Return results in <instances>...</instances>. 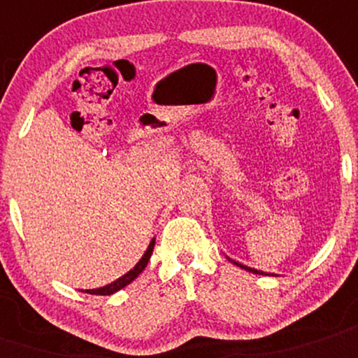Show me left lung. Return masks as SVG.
<instances>
[{
    "label": "left lung",
    "instance_id": "obj_1",
    "mask_svg": "<svg viewBox=\"0 0 358 358\" xmlns=\"http://www.w3.org/2000/svg\"><path fill=\"white\" fill-rule=\"evenodd\" d=\"M225 257H227V255H225ZM227 260H231L232 264H236V266H238V267H241V269H245V271H248V273H253V275H266V276H267V273H264V271H259V269H253V267H248V266H245V264L238 262V260H232L231 257H227Z\"/></svg>",
    "mask_w": 358,
    "mask_h": 358
}]
</instances>
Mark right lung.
I'll return each instance as SVG.
<instances>
[{
	"instance_id": "add662e5",
	"label": "right lung",
	"mask_w": 358,
	"mask_h": 358,
	"mask_svg": "<svg viewBox=\"0 0 358 358\" xmlns=\"http://www.w3.org/2000/svg\"><path fill=\"white\" fill-rule=\"evenodd\" d=\"M154 245H155V238L152 239L150 245H148V248L145 250L143 257H141V259L136 262V266H134L133 269H131V271H127L126 275L120 276L119 280H115V282L108 283V285H105V287H99V289L82 290V292L92 294V296H112V294H115V292H119V290H122L124 287L129 285V283L133 282V280H136L138 276H140L141 273H143V269H145V267H147L148 260H150L152 252H154Z\"/></svg>"
}]
</instances>
